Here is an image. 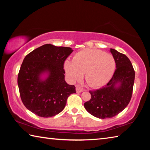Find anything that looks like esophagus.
<instances>
[{
  "mask_svg": "<svg viewBox=\"0 0 150 150\" xmlns=\"http://www.w3.org/2000/svg\"><path fill=\"white\" fill-rule=\"evenodd\" d=\"M83 91H84V88H83L82 86L81 85L76 86V91H77V93H81L83 92Z\"/></svg>",
  "mask_w": 150,
  "mask_h": 150,
  "instance_id": "obj_1",
  "label": "esophagus"
}]
</instances>
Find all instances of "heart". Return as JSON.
Wrapping results in <instances>:
<instances>
[{"label":"heart","instance_id":"obj_1","mask_svg":"<svg viewBox=\"0 0 150 150\" xmlns=\"http://www.w3.org/2000/svg\"><path fill=\"white\" fill-rule=\"evenodd\" d=\"M67 75L71 80H80L85 73V80L93 87L106 85L115 73L116 61L112 55L101 50L85 49L79 51L73 58V62L65 63Z\"/></svg>","mask_w":150,"mask_h":150}]
</instances>
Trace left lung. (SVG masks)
Listing matches in <instances>:
<instances>
[{
    "label": "left lung",
    "mask_w": 150,
    "mask_h": 150,
    "mask_svg": "<svg viewBox=\"0 0 150 150\" xmlns=\"http://www.w3.org/2000/svg\"><path fill=\"white\" fill-rule=\"evenodd\" d=\"M110 51L116 61L115 73L105 86L90 91L91 98L84 104L91 115L102 119L114 117L128 106L135 79V71L128 57L116 50Z\"/></svg>",
    "instance_id": "left-lung-1"
}]
</instances>
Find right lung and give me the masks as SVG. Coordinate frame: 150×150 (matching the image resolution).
Segmentation results:
<instances>
[{
    "instance_id": "add662e5",
    "label": "right lung",
    "mask_w": 150,
    "mask_h": 150,
    "mask_svg": "<svg viewBox=\"0 0 150 150\" xmlns=\"http://www.w3.org/2000/svg\"><path fill=\"white\" fill-rule=\"evenodd\" d=\"M68 47L45 44L33 50L23 60L18 75L20 96L24 105L35 115L52 117L64 109L74 85L65 81L64 62L73 52ZM46 72L48 77L41 78Z\"/></svg>"
}]
</instances>
